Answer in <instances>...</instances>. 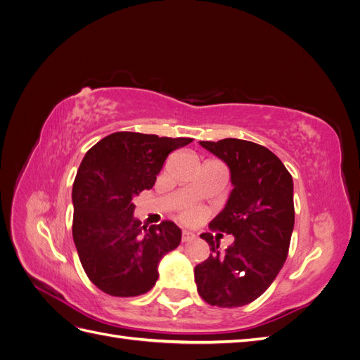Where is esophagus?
I'll use <instances>...</instances> for the list:
<instances>
[{
	"instance_id": "obj_1",
	"label": "esophagus",
	"mask_w": 360,
	"mask_h": 360,
	"mask_svg": "<svg viewBox=\"0 0 360 360\" xmlns=\"http://www.w3.org/2000/svg\"><path fill=\"white\" fill-rule=\"evenodd\" d=\"M193 238H195V234L192 231L183 230V233H181V240L183 242H191V240H193Z\"/></svg>"
}]
</instances>
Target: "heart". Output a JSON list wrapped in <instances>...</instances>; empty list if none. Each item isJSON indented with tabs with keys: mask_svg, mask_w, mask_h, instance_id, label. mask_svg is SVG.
I'll return each mask as SVG.
<instances>
[{
	"mask_svg": "<svg viewBox=\"0 0 360 360\" xmlns=\"http://www.w3.org/2000/svg\"><path fill=\"white\" fill-rule=\"evenodd\" d=\"M201 214H202L201 209H198V207L189 205V207H186V209L181 210L180 217H181L183 221H186V222H197L200 217H201Z\"/></svg>",
	"mask_w": 360,
	"mask_h": 360,
	"instance_id": "b5f03b06",
	"label": "heart"
}]
</instances>
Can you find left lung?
Returning <instances> with one entry per match:
<instances>
[{
	"label": "left lung",
	"instance_id": "left-lung-1",
	"mask_svg": "<svg viewBox=\"0 0 360 360\" xmlns=\"http://www.w3.org/2000/svg\"><path fill=\"white\" fill-rule=\"evenodd\" d=\"M224 160L233 191L210 230L234 236L219 249V234L202 233L210 257L195 266L198 294L212 307L236 308L258 299L284 266L294 228L291 174L276 155L245 139L200 141Z\"/></svg>",
	"mask_w": 360,
	"mask_h": 360
}]
</instances>
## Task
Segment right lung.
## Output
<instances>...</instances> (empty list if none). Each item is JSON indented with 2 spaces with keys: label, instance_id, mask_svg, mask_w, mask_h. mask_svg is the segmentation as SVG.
<instances>
[{
  "label": "right lung",
  "instance_id": "1",
  "mask_svg": "<svg viewBox=\"0 0 360 360\" xmlns=\"http://www.w3.org/2000/svg\"><path fill=\"white\" fill-rule=\"evenodd\" d=\"M192 138L115 132L86 151L73 183V242L86 276L103 292L134 297L155 287L162 257L181 230L171 222L147 228L134 198L151 189L171 151Z\"/></svg>",
  "mask_w": 360,
  "mask_h": 360
}]
</instances>
